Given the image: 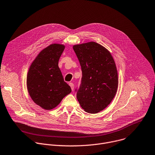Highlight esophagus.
Here are the masks:
<instances>
[{"label":"esophagus","mask_w":155,"mask_h":155,"mask_svg":"<svg viewBox=\"0 0 155 155\" xmlns=\"http://www.w3.org/2000/svg\"><path fill=\"white\" fill-rule=\"evenodd\" d=\"M69 86H71V89L73 91L74 89V84L72 83H69Z\"/></svg>","instance_id":"esophagus-1"}]
</instances>
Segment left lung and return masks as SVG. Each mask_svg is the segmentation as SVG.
Wrapping results in <instances>:
<instances>
[{"label":"left lung","instance_id":"left-lung-1","mask_svg":"<svg viewBox=\"0 0 155 155\" xmlns=\"http://www.w3.org/2000/svg\"><path fill=\"white\" fill-rule=\"evenodd\" d=\"M82 71V81L77 93L81 107L95 114L106 108L118 88V74L110 51L91 41L73 45Z\"/></svg>","mask_w":155,"mask_h":155}]
</instances>
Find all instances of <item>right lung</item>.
Wrapping results in <instances>:
<instances>
[{"label": "right lung", "instance_id": "obj_1", "mask_svg": "<svg viewBox=\"0 0 155 155\" xmlns=\"http://www.w3.org/2000/svg\"><path fill=\"white\" fill-rule=\"evenodd\" d=\"M64 44L53 43L43 48L31 63L27 75V88L32 100L45 110L56 108L72 91L58 67Z\"/></svg>", "mask_w": 155, "mask_h": 155}]
</instances>
